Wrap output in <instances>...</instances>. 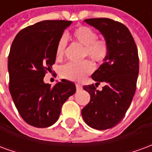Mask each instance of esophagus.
Masks as SVG:
<instances>
[{"label":"esophagus","instance_id":"34e87169","mask_svg":"<svg viewBox=\"0 0 152 152\" xmlns=\"http://www.w3.org/2000/svg\"><path fill=\"white\" fill-rule=\"evenodd\" d=\"M76 90H77V91H80V89H82V86H80V85H79V84H76Z\"/></svg>","mask_w":152,"mask_h":152}]
</instances>
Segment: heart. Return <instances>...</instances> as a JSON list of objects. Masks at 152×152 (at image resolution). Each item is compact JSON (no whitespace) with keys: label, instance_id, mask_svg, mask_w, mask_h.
Here are the masks:
<instances>
[{"label":"heart","instance_id":"obj_1","mask_svg":"<svg viewBox=\"0 0 152 152\" xmlns=\"http://www.w3.org/2000/svg\"><path fill=\"white\" fill-rule=\"evenodd\" d=\"M73 40L84 46L83 55L88 56L96 63H102L108 53V45L104 39L97 38L96 32L86 26H80L72 32ZM66 45V39L63 36L58 41L56 46L57 58H62ZM94 70L93 63L86 60L82 63H68L60 68V75L65 79L80 81L89 75Z\"/></svg>","mask_w":152,"mask_h":152}]
</instances>
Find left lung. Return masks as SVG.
Segmentation results:
<instances>
[{
	"label": "left lung",
	"instance_id": "1",
	"mask_svg": "<svg viewBox=\"0 0 152 152\" xmlns=\"http://www.w3.org/2000/svg\"><path fill=\"white\" fill-rule=\"evenodd\" d=\"M84 21L99 30L108 45L107 56L91 76L96 84L102 82L105 86L102 90L94 85L83 87L90 94V101L81 111L89 127L104 130L116 125L130 106L139 71L138 53L134 38L124 24L106 18Z\"/></svg>",
	"mask_w": 152,
	"mask_h": 152
}]
</instances>
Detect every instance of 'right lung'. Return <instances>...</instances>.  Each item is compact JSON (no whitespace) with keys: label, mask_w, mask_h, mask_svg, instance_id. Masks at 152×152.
<instances>
[{"label":"right lung","mask_w":152,"mask_h":152,"mask_svg":"<svg viewBox=\"0 0 152 152\" xmlns=\"http://www.w3.org/2000/svg\"><path fill=\"white\" fill-rule=\"evenodd\" d=\"M72 21L45 20L16 35L8 58L10 92L23 121L37 128L50 127L62 106L76 93L75 84L62 79L53 87L44 82L56 59V46Z\"/></svg>","instance_id":"obj_1"}]
</instances>
